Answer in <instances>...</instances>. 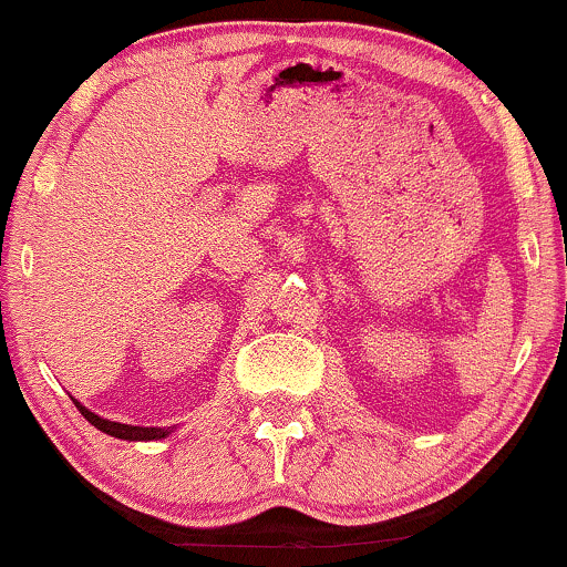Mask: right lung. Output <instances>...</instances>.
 I'll return each instance as SVG.
<instances>
[{
    "label": "right lung",
    "instance_id": "1",
    "mask_svg": "<svg viewBox=\"0 0 567 567\" xmlns=\"http://www.w3.org/2000/svg\"><path fill=\"white\" fill-rule=\"evenodd\" d=\"M74 405L80 408V413L84 415V419L90 421L95 429H101V432L112 434V437L116 440H162L171 434V429H157V426H130V424H120V421H109V419H101V415H95L93 410H87L84 405H80V402L74 400Z\"/></svg>",
    "mask_w": 567,
    "mask_h": 567
}]
</instances>
